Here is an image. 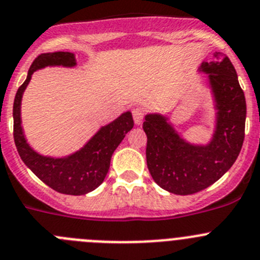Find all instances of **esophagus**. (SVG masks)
<instances>
[{
  "mask_svg": "<svg viewBox=\"0 0 260 260\" xmlns=\"http://www.w3.org/2000/svg\"><path fill=\"white\" fill-rule=\"evenodd\" d=\"M132 116H133V120H135L136 124H141L142 120H144V118H145V110H142L141 108L133 109Z\"/></svg>",
  "mask_w": 260,
  "mask_h": 260,
  "instance_id": "34e87169",
  "label": "esophagus"
}]
</instances>
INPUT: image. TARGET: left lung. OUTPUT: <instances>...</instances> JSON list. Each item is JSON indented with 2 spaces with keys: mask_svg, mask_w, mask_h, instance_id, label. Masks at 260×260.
I'll list each match as a JSON object with an SVG mask.
<instances>
[{
  "mask_svg": "<svg viewBox=\"0 0 260 260\" xmlns=\"http://www.w3.org/2000/svg\"><path fill=\"white\" fill-rule=\"evenodd\" d=\"M214 61L203 62L209 74L218 115L212 142L193 146L183 141L157 114L146 115V160L157 185L176 195H191L217 182L236 161L245 137L246 101L231 60L214 52Z\"/></svg>",
  "mask_w": 260,
  "mask_h": 260,
  "instance_id": "obj_1",
  "label": "left lung"
}]
</instances>
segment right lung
<instances>
[{"label": "right lung", "instance_id": "right-lung-1", "mask_svg": "<svg viewBox=\"0 0 260 260\" xmlns=\"http://www.w3.org/2000/svg\"><path fill=\"white\" fill-rule=\"evenodd\" d=\"M47 65L74 67V53H41L31 62L28 77L19 87L14 100V141L24 164L48 187L65 195H84L99 187L105 179L111 155L135 124L132 114L127 111L113 123L101 128L83 149L70 156L53 159L37 154L29 147L24 138L20 124V103L31 74Z\"/></svg>", "mask_w": 260, "mask_h": 260}]
</instances>
